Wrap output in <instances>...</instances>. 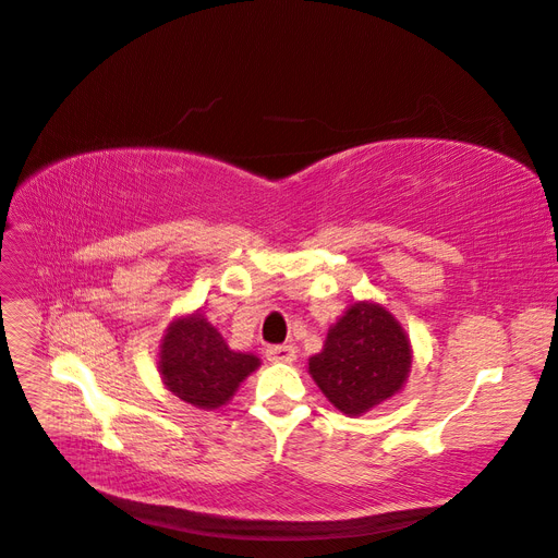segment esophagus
<instances>
[{"instance_id":"esophagus-1","label":"esophagus","mask_w":558,"mask_h":558,"mask_svg":"<svg viewBox=\"0 0 558 558\" xmlns=\"http://www.w3.org/2000/svg\"><path fill=\"white\" fill-rule=\"evenodd\" d=\"M265 356L272 363H291L298 356V349L291 344H275V347H267Z\"/></svg>"}]
</instances>
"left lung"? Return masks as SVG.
Segmentation results:
<instances>
[{
  "label": "left lung",
  "mask_w": 558,
  "mask_h": 558,
  "mask_svg": "<svg viewBox=\"0 0 558 558\" xmlns=\"http://www.w3.org/2000/svg\"><path fill=\"white\" fill-rule=\"evenodd\" d=\"M408 332L377 302H353L328 330L324 351L310 359V375L337 410L359 416L396 396L408 381Z\"/></svg>",
  "instance_id": "8db88e82"
}]
</instances>
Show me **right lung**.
Instances as JSON below:
<instances>
[{
  "label": "right lung",
  "mask_w": 558,
  "mask_h": 558,
  "mask_svg": "<svg viewBox=\"0 0 558 558\" xmlns=\"http://www.w3.org/2000/svg\"><path fill=\"white\" fill-rule=\"evenodd\" d=\"M258 365L253 353L232 351L199 312L172 320L158 353L165 386L199 410L226 404Z\"/></svg>",
  "instance_id": "obj_1"
}]
</instances>
